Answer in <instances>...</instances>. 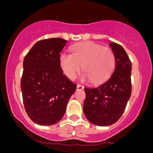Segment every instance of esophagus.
I'll return each mask as SVG.
<instances>
[{"label": "esophagus", "instance_id": "1", "mask_svg": "<svg viewBox=\"0 0 153 153\" xmlns=\"http://www.w3.org/2000/svg\"><path fill=\"white\" fill-rule=\"evenodd\" d=\"M76 88H77V90H83V88H84V86H83V85L81 84H77V86H76Z\"/></svg>", "mask_w": 153, "mask_h": 153}]
</instances>
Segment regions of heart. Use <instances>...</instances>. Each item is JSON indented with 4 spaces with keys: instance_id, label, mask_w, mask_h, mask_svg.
<instances>
[{
    "instance_id": "heart-1",
    "label": "heart",
    "mask_w": 153,
    "mask_h": 153,
    "mask_svg": "<svg viewBox=\"0 0 153 153\" xmlns=\"http://www.w3.org/2000/svg\"><path fill=\"white\" fill-rule=\"evenodd\" d=\"M60 65L64 74L74 79L80 72L93 83H100L111 75L116 66V56L109 47L93 42H85L71 47V54L62 53Z\"/></svg>"
}]
</instances>
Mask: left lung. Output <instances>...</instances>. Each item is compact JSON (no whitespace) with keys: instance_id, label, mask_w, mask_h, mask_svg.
<instances>
[{"instance_id":"left-lung-1","label":"left lung","mask_w":153,"mask_h":153,"mask_svg":"<svg viewBox=\"0 0 153 153\" xmlns=\"http://www.w3.org/2000/svg\"><path fill=\"white\" fill-rule=\"evenodd\" d=\"M109 46L116 56L114 71L109 79L95 87H85L83 113L86 119L100 126L118 121L123 113L132 91V63L125 50L112 42Z\"/></svg>"}]
</instances>
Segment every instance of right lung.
Instances as JSON below:
<instances>
[{"label":"right lung","mask_w":153,"mask_h":153,"mask_svg":"<svg viewBox=\"0 0 153 153\" xmlns=\"http://www.w3.org/2000/svg\"><path fill=\"white\" fill-rule=\"evenodd\" d=\"M67 40H39L25 56L21 80L23 102L28 117L42 126L56 123L64 115L76 85L63 74L60 56Z\"/></svg>","instance_id":"obj_1"}]
</instances>
